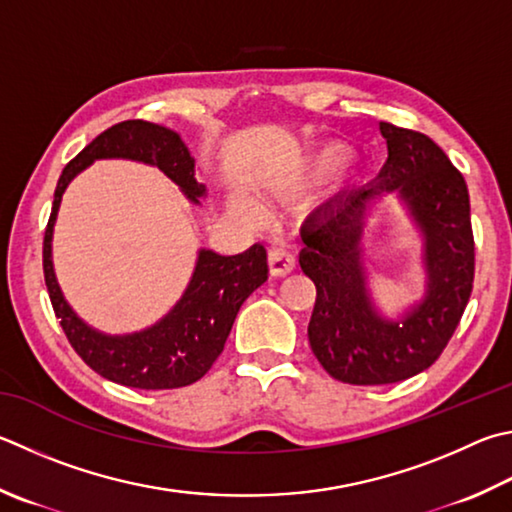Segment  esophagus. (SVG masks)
Returning <instances> with one entry per match:
<instances>
[{"label":"esophagus","mask_w":512,"mask_h":512,"mask_svg":"<svg viewBox=\"0 0 512 512\" xmlns=\"http://www.w3.org/2000/svg\"><path fill=\"white\" fill-rule=\"evenodd\" d=\"M293 268H295V257L291 253H286L284 248L268 250V271H271L273 277H284L288 273H293Z\"/></svg>","instance_id":"esophagus-1"}]
</instances>
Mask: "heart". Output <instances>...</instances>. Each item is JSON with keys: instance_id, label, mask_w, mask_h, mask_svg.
Listing matches in <instances>:
<instances>
[{"instance_id": "obj_1", "label": "heart", "mask_w": 512, "mask_h": 512, "mask_svg": "<svg viewBox=\"0 0 512 512\" xmlns=\"http://www.w3.org/2000/svg\"><path fill=\"white\" fill-rule=\"evenodd\" d=\"M230 206H232V210L237 212L239 217H244V219H255L257 217V208L248 199H244V197H235V199H232Z\"/></svg>"}]
</instances>
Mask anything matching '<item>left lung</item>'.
Here are the masks:
<instances>
[{"mask_svg": "<svg viewBox=\"0 0 512 512\" xmlns=\"http://www.w3.org/2000/svg\"><path fill=\"white\" fill-rule=\"evenodd\" d=\"M387 161L367 188L345 190L304 221L300 266L315 284L309 342L327 374L349 385H389L434 365L472 293L475 237L468 185L448 156L414 129L380 123ZM405 201L424 235L428 288L421 305L387 321L366 291L361 241L387 193Z\"/></svg>", "mask_w": 512, "mask_h": 512, "instance_id": "obj_1", "label": "left lung"}]
</instances>
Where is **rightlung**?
<instances>
[{
	"instance_id": "1",
	"label": "right lung",
	"mask_w": 512,
	"mask_h": 512,
	"mask_svg": "<svg viewBox=\"0 0 512 512\" xmlns=\"http://www.w3.org/2000/svg\"><path fill=\"white\" fill-rule=\"evenodd\" d=\"M96 159H129L156 165L190 201L199 203V197L206 194V185L194 179V159L188 147L172 129L147 120H123L96 136L62 170L44 230L42 266L55 318L78 356L111 383L134 389H176L197 383L224 351L239 306L266 282V248L255 244L246 253L230 257L201 248L183 297L150 329L129 336H105L87 327L64 300L55 280L51 239L64 190L73 176Z\"/></svg>"
}]
</instances>
